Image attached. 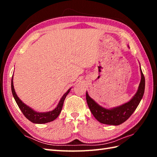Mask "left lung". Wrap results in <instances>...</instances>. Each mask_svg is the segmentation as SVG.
<instances>
[{
    "instance_id": "1",
    "label": "left lung",
    "mask_w": 157,
    "mask_h": 157,
    "mask_svg": "<svg viewBox=\"0 0 157 157\" xmlns=\"http://www.w3.org/2000/svg\"><path fill=\"white\" fill-rule=\"evenodd\" d=\"M141 71V81L140 83L138 90L130 101L118 107L111 109H106L98 105L94 100L90 97L86 92V101L88 107L94 117L103 124L118 125L125 122L138 107L142 100L145 89V78Z\"/></svg>"
}]
</instances>
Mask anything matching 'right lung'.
Masks as SVG:
<instances>
[{
  "mask_svg": "<svg viewBox=\"0 0 157 157\" xmlns=\"http://www.w3.org/2000/svg\"><path fill=\"white\" fill-rule=\"evenodd\" d=\"M71 88L69 89L67 92L65 93V94L62 96V98L60 100V101L59 102V104L53 110V111H49V112H46V113H38L34 111V110L32 109L31 108H29L28 106L25 105L21 100L19 98V97L17 96L15 89H14V86H13V77H12V79H11V91L13 93V96L14 97L15 101L17 104L19 108L21 110L22 113L24 116L29 121H32V123H48L52 121L53 120H55L58 117L59 115L61 113L62 108H63V103H64V101L66 98L67 95L68 94V93L69 92Z\"/></svg>",
  "mask_w": 157,
  "mask_h": 157,
  "instance_id": "add662e5",
  "label": "right lung"
}]
</instances>
